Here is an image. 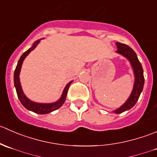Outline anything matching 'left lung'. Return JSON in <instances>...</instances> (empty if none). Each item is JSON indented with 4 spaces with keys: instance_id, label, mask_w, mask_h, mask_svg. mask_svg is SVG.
Instances as JSON below:
<instances>
[{
    "instance_id": "left-lung-1",
    "label": "left lung",
    "mask_w": 157,
    "mask_h": 157,
    "mask_svg": "<svg viewBox=\"0 0 157 157\" xmlns=\"http://www.w3.org/2000/svg\"><path fill=\"white\" fill-rule=\"evenodd\" d=\"M115 44L118 48L116 53L122 55L129 61L134 75V86H133V90L130 96L121 106L112 111L114 113L120 114L131 109L137 102L140 93L143 91L144 85V77L143 67L134 51L125 44L120 43V42H116Z\"/></svg>"
}]
</instances>
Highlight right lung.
<instances>
[{"label":"right lung","mask_w":157,"mask_h":157,"mask_svg":"<svg viewBox=\"0 0 157 157\" xmlns=\"http://www.w3.org/2000/svg\"><path fill=\"white\" fill-rule=\"evenodd\" d=\"M42 39H38L37 41H36V42L33 44L31 48H29L26 52H25L22 55V56L20 57V58L18 61V63H17V67H16L15 71H14L13 80L14 86H15L17 96H18V98L19 99H20V102L22 103V105H23L26 109L32 111V112H35V113L44 115V114H48L53 112V111L57 110V109H59L60 107L64 103V102H65L66 100V97H67V90H68L70 85H71V83H72L73 81L69 82V83L66 85L64 90H63V93L62 94H61V96L60 97V99L55 102H51V103H41V102H34V101H32L31 99L27 98V96L24 94L20 80V71H21L22 65H23V61H24L25 58L27 57V55H29L32 51L34 50V49L36 48L38 44L40 42V41L42 40Z\"/></svg>","instance_id":"1"}]
</instances>
